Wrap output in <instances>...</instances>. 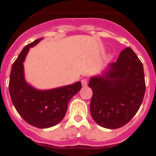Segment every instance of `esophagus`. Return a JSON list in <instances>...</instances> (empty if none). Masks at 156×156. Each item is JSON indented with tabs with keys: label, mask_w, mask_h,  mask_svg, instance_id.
<instances>
[{
	"label": "esophagus",
	"mask_w": 156,
	"mask_h": 156,
	"mask_svg": "<svg viewBox=\"0 0 156 156\" xmlns=\"http://www.w3.org/2000/svg\"><path fill=\"white\" fill-rule=\"evenodd\" d=\"M81 82H82V86H86L88 84V80L86 79V78H82V79L81 80Z\"/></svg>",
	"instance_id": "esophagus-1"
}]
</instances>
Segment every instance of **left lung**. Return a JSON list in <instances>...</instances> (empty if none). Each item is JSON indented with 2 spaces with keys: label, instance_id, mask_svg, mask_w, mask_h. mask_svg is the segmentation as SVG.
<instances>
[{
  "label": "left lung",
  "instance_id": "8db88e82",
  "mask_svg": "<svg viewBox=\"0 0 156 156\" xmlns=\"http://www.w3.org/2000/svg\"><path fill=\"white\" fill-rule=\"evenodd\" d=\"M89 87L93 90V120L104 128H120L133 119L143 101L146 88L143 64L128 47L103 75L90 78Z\"/></svg>",
  "mask_w": 156,
  "mask_h": 156
}]
</instances>
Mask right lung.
I'll return each mask as SVG.
<instances>
[{"instance_id":"right-lung-1","label":"right lung","mask_w":156,"mask_h":156,"mask_svg":"<svg viewBox=\"0 0 156 156\" xmlns=\"http://www.w3.org/2000/svg\"><path fill=\"white\" fill-rule=\"evenodd\" d=\"M41 39L23 48L12 67L9 88L12 104L20 115L30 125L44 129L57 125L63 119L69 101L82 89V83L77 82L49 90H38L26 82L23 62L30 48Z\"/></svg>"}]
</instances>
